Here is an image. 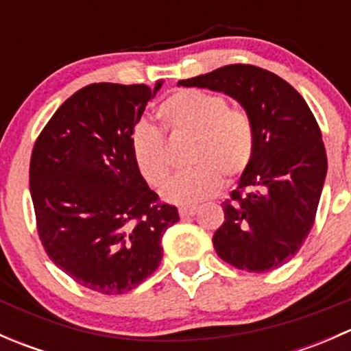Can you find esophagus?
Masks as SVG:
<instances>
[{
    "label": "esophagus",
    "mask_w": 351,
    "mask_h": 351,
    "mask_svg": "<svg viewBox=\"0 0 351 351\" xmlns=\"http://www.w3.org/2000/svg\"><path fill=\"white\" fill-rule=\"evenodd\" d=\"M180 217L185 219V217H192V215L197 214V207H182L178 210Z\"/></svg>",
    "instance_id": "obj_1"
}]
</instances>
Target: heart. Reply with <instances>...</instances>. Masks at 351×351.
<instances>
[{
  "instance_id": "obj_1",
  "label": "heart",
  "mask_w": 351,
  "mask_h": 351,
  "mask_svg": "<svg viewBox=\"0 0 351 351\" xmlns=\"http://www.w3.org/2000/svg\"><path fill=\"white\" fill-rule=\"evenodd\" d=\"M165 125L175 136L193 137L189 165L193 168L176 175L162 190L171 204L190 205L217 193L222 178L243 175L254 151V130L250 115L228 107L222 95L185 88L169 95L158 108ZM137 168L151 186H162L171 173L166 137L158 127L141 123L132 136Z\"/></svg>"
}]
</instances>
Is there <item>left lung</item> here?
<instances>
[{
  "label": "left lung",
  "mask_w": 351,
  "mask_h": 351,
  "mask_svg": "<svg viewBox=\"0 0 351 351\" xmlns=\"http://www.w3.org/2000/svg\"><path fill=\"white\" fill-rule=\"evenodd\" d=\"M221 91L241 104L254 130V151L212 243L226 263L275 270L297 254L316 219L328 171L319 125L304 98L277 74L229 64L178 81Z\"/></svg>",
  "instance_id": "obj_1"
}]
</instances>
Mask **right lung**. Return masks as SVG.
<instances>
[{"instance_id":"1","label":"right lung","mask_w":351,"mask_h":351,"mask_svg":"<svg viewBox=\"0 0 351 351\" xmlns=\"http://www.w3.org/2000/svg\"><path fill=\"white\" fill-rule=\"evenodd\" d=\"M93 83L69 97L35 141L30 195L45 253L77 284L115 295L159 267L180 221L137 168L134 127L161 88Z\"/></svg>"}]
</instances>
